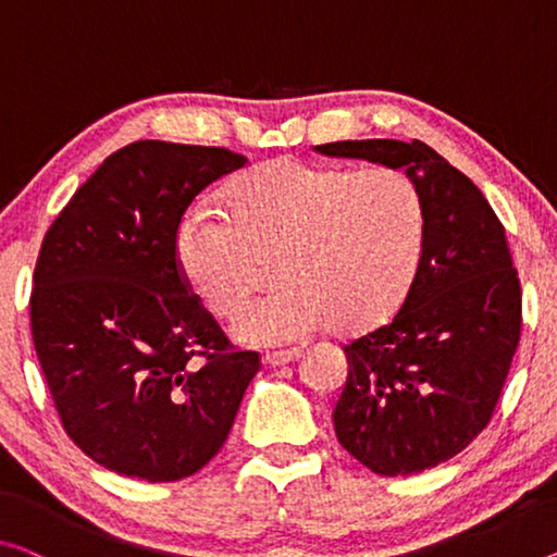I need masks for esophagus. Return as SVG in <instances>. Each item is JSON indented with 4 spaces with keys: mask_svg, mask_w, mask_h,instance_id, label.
I'll return each instance as SVG.
<instances>
[{
    "mask_svg": "<svg viewBox=\"0 0 557 557\" xmlns=\"http://www.w3.org/2000/svg\"><path fill=\"white\" fill-rule=\"evenodd\" d=\"M296 358H301V350H298V348H288V350H271V354L263 356V363L276 368V366L294 363Z\"/></svg>",
    "mask_w": 557,
    "mask_h": 557,
    "instance_id": "34e87169",
    "label": "esophagus"
}]
</instances>
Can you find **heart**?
I'll return each instance as SVG.
<instances>
[{"label":"heart","instance_id":"1","mask_svg":"<svg viewBox=\"0 0 557 557\" xmlns=\"http://www.w3.org/2000/svg\"><path fill=\"white\" fill-rule=\"evenodd\" d=\"M231 219L191 207L178 219V271L216 315L249 298L276 256L284 286L238 311L234 336L284 346L338 323L366 331L404 304L425 244V203L406 171H348L273 159L228 189Z\"/></svg>","mask_w":557,"mask_h":557}]
</instances>
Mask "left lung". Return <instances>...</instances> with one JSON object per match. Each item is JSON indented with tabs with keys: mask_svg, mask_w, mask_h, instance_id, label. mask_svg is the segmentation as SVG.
<instances>
[{
	"mask_svg": "<svg viewBox=\"0 0 557 557\" xmlns=\"http://www.w3.org/2000/svg\"><path fill=\"white\" fill-rule=\"evenodd\" d=\"M326 157L404 169L425 203L421 267L398 313L346 350L333 408L338 443L379 475H413L458 456L506 386L520 326V281L506 228L481 189L413 139L321 144Z\"/></svg>",
	"mask_w": 557,
	"mask_h": 557,
	"instance_id": "left-lung-1",
	"label": "left lung"
}]
</instances>
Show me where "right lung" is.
I'll list each match as a JSON object with an SVG mask.
<instances>
[{
  "instance_id": "right-lung-1",
  "label": "right lung",
  "mask_w": 557,
  "mask_h": 557,
  "mask_svg": "<svg viewBox=\"0 0 557 557\" xmlns=\"http://www.w3.org/2000/svg\"><path fill=\"white\" fill-rule=\"evenodd\" d=\"M242 166L221 147L134 141L41 242L29 298L41 373L70 438L119 475L169 483L201 470L261 366L189 294L174 253L196 194Z\"/></svg>"
}]
</instances>
